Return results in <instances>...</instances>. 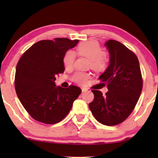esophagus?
<instances>
[{
  "mask_svg": "<svg viewBox=\"0 0 158 158\" xmlns=\"http://www.w3.org/2000/svg\"><path fill=\"white\" fill-rule=\"evenodd\" d=\"M88 88H81V91L82 92H85V91H88Z\"/></svg>",
  "mask_w": 158,
  "mask_h": 158,
  "instance_id": "esophagus-1",
  "label": "esophagus"
}]
</instances>
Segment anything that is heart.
<instances>
[{
  "instance_id": "1",
  "label": "heart",
  "mask_w": 158,
  "mask_h": 158,
  "mask_svg": "<svg viewBox=\"0 0 158 158\" xmlns=\"http://www.w3.org/2000/svg\"><path fill=\"white\" fill-rule=\"evenodd\" d=\"M77 52L79 56L89 58V66L97 72L105 70L108 66V56L102 51V47L95 41H85L77 47ZM76 59V53L73 50H68L63 57V64L66 69L73 68ZM90 75L83 72H77L73 76V80L80 85H84L89 79Z\"/></svg>"
}]
</instances>
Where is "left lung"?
Segmentation results:
<instances>
[{"label": "left lung", "instance_id": "8db88e82", "mask_svg": "<svg viewBox=\"0 0 158 158\" xmlns=\"http://www.w3.org/2000/svg\"><path fill=\"white\" fill-rule=\"evenodd\" d=\"M110 56L109 65L99 79L106 85V95L93 90L94 99L89 108L98 122L116 126L128 118L138 101L143 88V79L137 56L114 40L105 44Z\"/></svg>", "mask_w": 158, "mask_h": 158}]
</instances>
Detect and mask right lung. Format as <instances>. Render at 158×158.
<instances>
[{
    "instance_id": "1",
    "label": "right lung",
    "mask_w": 158,
    "mask_h": 158,
    "mask_svg": "<svg viewBox=\"0 0 158 158\" xmlns=\"http://www.w3.org/2000/svg\"><path fill=\"white\" fill-rule=\"evenodd\" d=\"M79 40L57 38L30 47L16 66L15 91L23 108L35 120L55 124L68 115L81 90L70 85L56 86V76L64 71L63 57Z\"/></svg>"
}]
</instances>
